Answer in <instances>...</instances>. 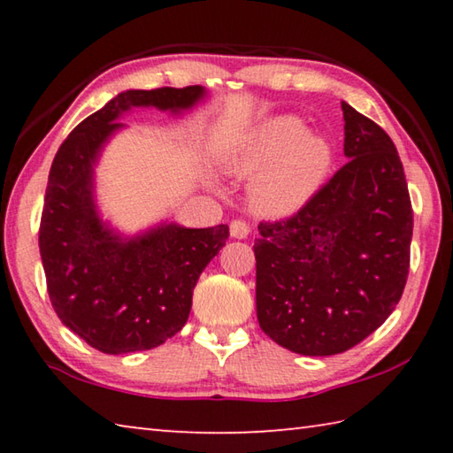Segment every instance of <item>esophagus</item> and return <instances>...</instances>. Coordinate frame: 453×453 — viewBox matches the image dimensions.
I'll return each mask as SVG.
<instances>
[{
    "label": "esophagus",
    "mask_w": 453,
    "mask_h": 453,
    "mask_svg": "<svg viewBox=\"0 0 453 453\" xmlns=\"http://www.w3.org/2000/svg\"><path fill=\"white\" fill-rule=\"evenodd\" d=\"M229 234L235 240H243V237L250 235V226L245 224L243 219H232V224H229Z\"/></svg>",
    "instance_id": "1"
}]
</instances>
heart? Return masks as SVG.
<instances>
[{
	"instance_id": "1",
	"label": "heart",
	"mask_w": 453,
	"mask_h": 453,
	"mask_svg": "<svg viewBox=\"0 0 453 453\" xmlns=\"http://www.w3.org/2000/svg\"><path fill=\"white\" fill-rule=\"evenodd\" d=\"M226 165L235 175L264 166L251 183V203L262 213L286 216L316 194L332 165V148L318 135H303L296 118H275L229 153Z\"/></svg>"
}]
</instances>
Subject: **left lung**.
<instances>
[{"instance_id":"obj_1","label":"left lung","mask_w":453,"mask_h":453,"mask_svg":"<svg viewBox=\"0 0 453 453\" xmlns=\"http://www.w3.org/2000/svg\"><path fill=\"white\" fill-rule=\"evenodd\" d=\"M348 162L294 216L254 243L259 327L281 348L334 356L395 310L410 272L413 210L397 150L342 102Z\"/></svg>"}]
</instances>
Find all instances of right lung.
Listing matches in <instances>:
<instances>
[{
	"mask_svg": "<svg viewBox=\"0 0 453 453\" xmlns=\"http://www.w3.org/2000/svg\"><path fill=\"white\" fill-rule=\"evenodd\" d=\"M202 86L129 89L73 127L53 157L40 224V254L53 310L104 354L162 346L186 326L199 273L218 256L227 226H162L121 240L97 218L94 164L134 105L188 110Z\"/></svg>",
	"mask_w": 453,
	"mask_h": 453,
	"instance_id": "obj_1",
	"label": "right lung"
}]
</instances>
